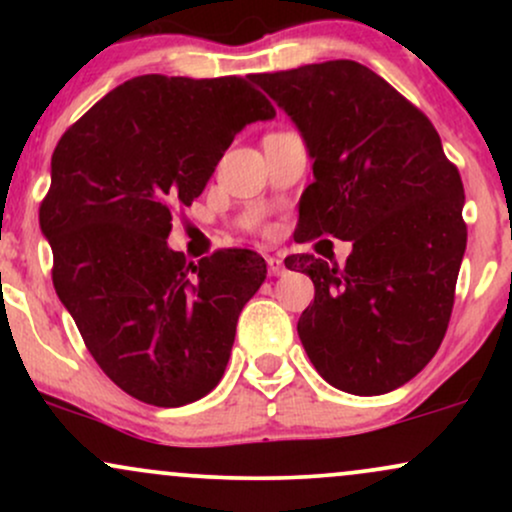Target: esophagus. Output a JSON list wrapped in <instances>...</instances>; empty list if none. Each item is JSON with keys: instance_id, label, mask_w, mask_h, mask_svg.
Instances as JSON below:
<instances>
[{"instance_id": "esophagus-1", "label": "esophagus", "mask_w": 512, "mask_h": 512, "mask_svg": "<svg viewBox=\"0 0 512 512\" xmlns=\"http://www.w3.org/2000/svg\"><path fill=\"white\" fill-rule=\"evenodd\" d=\"M267 272L269 276H281L286 272L284 267V260H279V257H267Z\"/></svg>"}]
</instances>
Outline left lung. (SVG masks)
Here are the masks:
<instances>
[{
	"label": "left lung",
	"instance_id": "8db88e82",
	"mask_svg": "<svg viewBox=\"0 0 512 512\" xmlns=\"http://www.w3.org/2000/svg\"><path fill=\"white\" fill-rule=\"evenodd\" d=\"M252 81L291 117L313 158L298 240H351L344 267L315 255L284 260L315 284L298 320L305 354L337 390H397L448 330L467 248L460 173L431 120L363 64H305Z\"/></svg>",
	"mask_w": 512,
	"mask_h": 512
}]
</instances>
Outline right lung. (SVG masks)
Masks as SVG:
<instances>
[{"mask_svg": "<svg viewBox=\"0 0 512 512\" xmlns=\"http://www.w3.org/2000/svg\"><path fill=\"white\" fill-rule=\"evenodd\" d=\"M274 115L238 76L144 74L62 134L40 204L52 284L127 395L182 407L219 385L267 264L238 248L187 262L168 233L173 211L202 195L240 129Z\"/></svg>", "mask_w": 512, "mask_h": 512, "instance_id": "obj_1", "label": "right lung"}]
</instances>
